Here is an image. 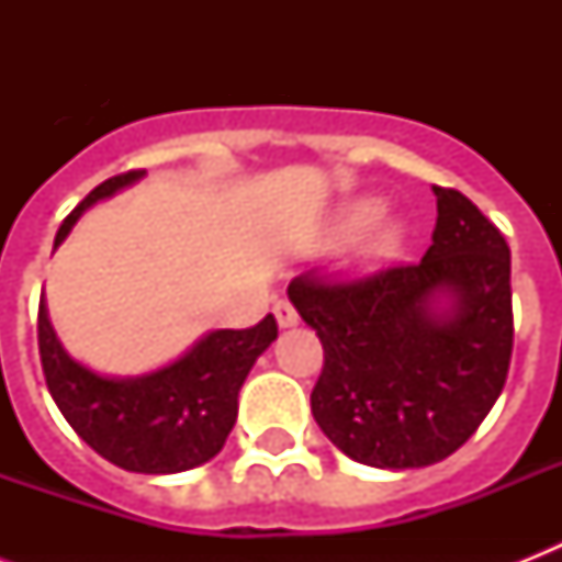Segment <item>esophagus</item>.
<instances>
[{"label":"esophagus","mask_w":562,"mask_h":562,"mask_svg":"<svg viewBox=\"0 0 562 562\" xmlns=\"http://www.w3.org/2000/svg\"><path fill=\"white\" fill-rule=\"evenodd\" d=\"M273 315H277V324H280L282 329H289V326H294L300 321L297 308L291 306L289 300H277V303H273Z\"/></svg>","instance_id":"esophagus-1"}]
</instances>
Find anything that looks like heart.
Returning a JSON list of instances; mask_svg holds the SVG:
<instances>
[{
    "mask_svg": "<svg viewBox=\"0 0 562 562\" xmlns=\"http://www.w3.org/2000/svg\"><path fill=\"white\" fill-rule=\"evenodd\" d=\"M384 203L375 201V198H364V201H352L347 203L338 218L333 224V236L335 238H352L364 233L368 227H373L375 221L382 218ZM402 241V227L400 224H384V227L375 229V236L370 238L368 245L361 247V259L368 265H379L384 259H391L396 250H400Z\"/></svg>",
    "mask_w": 562,
    "mask_h": 562,
    "instance_id": "b5f03b06",
    "label": "heart"
}]
</instances>
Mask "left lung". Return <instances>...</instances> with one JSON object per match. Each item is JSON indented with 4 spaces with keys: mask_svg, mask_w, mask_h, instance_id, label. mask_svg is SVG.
<instances>
[{
    "mask_svg": "<svg viewBox=\"0 0 562 562\" xmlns=\"http://www.w3.org/2000/svg\"><path fill=\"white\" fill-rule=\"evenodd\" d=\"M437 224L417 265L361 280H291L324 344L317 426L347 458L417 470L461 449L505 387L514 352L510 247L458 189L435 187Z\"/></svg>",
    "mask_w": 562,
    "mask_h": 562,
    "instance_id": "8db88e82",
    "label": "left lung"
}]
</instances>
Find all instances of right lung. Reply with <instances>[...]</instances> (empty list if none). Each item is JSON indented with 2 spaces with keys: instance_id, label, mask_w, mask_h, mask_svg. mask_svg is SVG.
I'll use <instances>...</instances> for the list:
<instances>
[{
  "instance_id": "1",
  "label": "right lung",
  "mask_w": 562,
  "mask_h": 562,
  "mask_svg": "<svg viewBox=\"0 0 562 562\" xmlns=\"http://www.w3.org/2000/svg\"><path fill=\"white\" fill-rule=\"evenodd\" d=\"M145 171H125L92 189L64 218L55 247L83 210L131 187ZM277 338V321L265 315L250 329H215L169 368L134 379H110L83 368L57 341L40 300L37 344L48 393L66 423L101 458L127 472L171 475L221 452L236 426L238 391L247 373Z\"/></svg>"
}]
</instances>
